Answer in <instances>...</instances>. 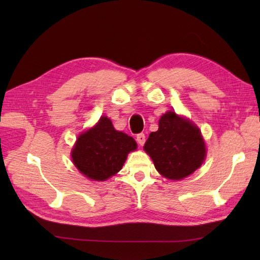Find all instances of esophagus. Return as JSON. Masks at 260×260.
I'll return each instance as SVG.
<instances>
[{
    "label": "esophagus",
    "mask_w": 260,
    "mask_h": 260,
    "mask_svg": "<svg viewBox=\"0 0 260 260\" xmlns=\"http://www.w3.org/2000/svg\"><path fill=\"white\" fill-rule=\"evenodd\" d=\"M136 141H137V143H139L140 145H144V143H145V135L143 134V133L137 134V136H136Z\"/></svg>",
    "instance_id": "esophagus-1"
}]
</instances>
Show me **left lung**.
Instances as JSON below:
<instances>
[{"mask_svg": "<svg viewBox=\"0 0 260 260\" xmlns=\"http://www.w3.org/2000/svg\"><path fill=\"white\" fill-rule=\"evenodd\" d=\"M158 173L170 180H182L202 165L206 144L198 127L174 112H167L158 120L144 145Z\"/></svg>", "mask_w": 260, "mask_h": 260, "instance_id": "obj_1", "label": "left lung"}]
</instances>
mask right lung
<instances>
[{"label":"right lung","mask_w":260,"mask_h":260,"mask_svg":"<svg viewBox=\"0 0 260 260\" xmlns=\"http://www.w3.org/2000/svg\"><path fill=\"white\" fill-rule=\"evenodd\" d=\"M136 147L133 137L116 131L112 120L103 116L95 126L78 136L71 158L88 179L105 181L119 172L128 153Z\"/></svg>","instance_id":"1"}]
</instances>
